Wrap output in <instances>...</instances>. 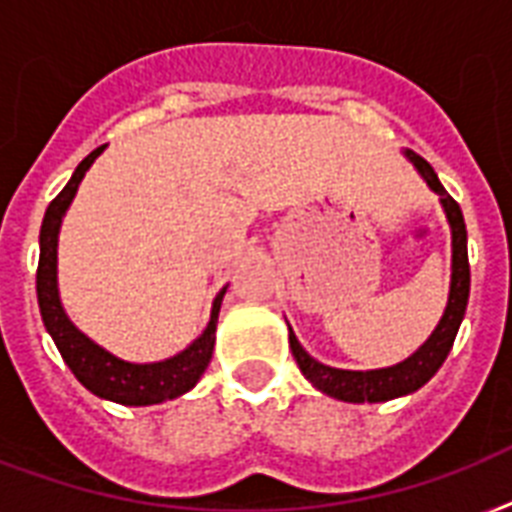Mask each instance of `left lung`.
<instances>
[{"label":"left lung","instance_id":"8db88e82","mask_svg":"<svg viewBox=\"0 0 512 512\" xmlns=\"http://www.w3.org/2000/svg\"><path fill=\"white\" fill-rule=\"evenodd\" d=\"M404 156L414 164V170L420 172L422 180L430 185V191H436L444 204L446 220L452 228V284H449V303L446 311L433 329V335L414 350L412 356L404 358L401 364L385 366V369H369V372H350V369H335L308 356V350L297 342L295 332L289 327V348L295 356L300 372L305 380H311L313 388L321 393L337 398V401H350V404H377V401H390V398L409 396L414 390H420L433 374L441 369V364L449 356L454 345L457 329L462 324L465 308H468L470 295V265H468V231H465V217H462L460 204L446 193L438 175L433 172L425 159L414 151H404Z\"/></svg>","mask_w":512,"mask_h":512}]
</instances>
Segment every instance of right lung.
Masks as SVG:
<instances>
[{
    "label": "right lung",
    "instance_id": "add662e5",
    "mask_svg": "<svg viewBox=\"0 0 512 512\" xmlns=\"http://www.w3.org/2000/svg\"><path fill=\"white\" fill-rule=\"evenodd\" d=\"M103 148L106 146L95 148L87 159H82V164L76 167L66 188L50 201V207L44 212L42 231H39V268H36L39 311H42L44 327L58 345L63 361L90 393L124 406L162 404V401L188 393L209 366V358H212V350H215L217 313H220V303H223V295L228 287L217 292L207 329L188 348L180 350L177 356L154 361V364L122 361V358H116L114 353L100 348L98 342H92L90 337L71 324L58 295V233L68 204L74 201L76 188L82 183L84 172L90 170L92 162L103 154Z\"/></svg>",
    "mask_w": 512,
    "mask_h": 512
}]
</instances>
